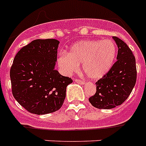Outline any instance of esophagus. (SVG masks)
<instances>
[{
	"instance_id": "1",
	"label": "esophagus",
	"mask_w": 146,
	"mask_h": 146,
	"mask_svg": "<svg viewBox=\"0 0 146 146\" xmlns=\"http://www.w3.org/2000/svg\"><path fill=\"white\" fill-rule=\"evenodd\" d=\"M74 80L76 83H78V84H84V81H83V80H80V79L75 78Z\"/></svg>"
}]
</instances>
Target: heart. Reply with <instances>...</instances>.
Masks as SVG:
<instances>
[{
	"label": "heart",
	"mask_w": 146,
	"mask_h": 146,
	"mask_svg": "<svg viewBox=\"0 0 146 146\" xmlns=\"http://www.w3.org/2000/svg\"><path fill=\"white\" fill-rule=\"evenodd\" d=\"M117 52V46L112 40H84L73 45L68 54L62 53L58 58V65L64 74H72L82 64L86 76L98 80L112 67Z\"/></svg>",
	"instance_id": "obj_1"
}]
</instances>
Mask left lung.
Wrapping results in <instances>:
<instances>
[{
    "mask_svg": "<svg viewBox=\"0 0 146 146\" xmlns=\"http://www.w3.org/2000/svg\"><path fill=\"white\" fill-rule=\"evenodd\" d=\"M117 61L109 72L96 83V92L89 98L95 108L111 109L120 106L132 92L136 81V59L130 47L117 37Z\"/></svg>",
    "mask_w": 146,
    "mask_h": 146,
    "instance_id": "obj_1",
    "label": "left lung"
}]
</instances>
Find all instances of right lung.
Instances as JSON below:
<instances>
[{
  "label": "right lung",
  "instance_id": "add662e5",
  "mask_svg": "<svg viewBox=\"0 0 146 146\" xmlns=\"http://www.w3.org/2000/svg\"><path fill=\"white\" fill-rule=\"evenodd\" d=\"M59 41L37 39L23 46L10 68L12 93L28 111L45 115L59 110L73 80L55 70Z\"/></svg>",
  "mask_w": 146,
  "mask_h": 146
}]
</instances>
